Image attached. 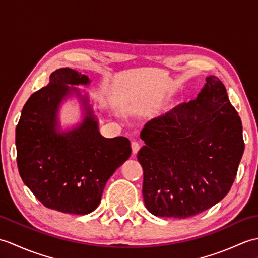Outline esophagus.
I'll use <instances>...</instances> for the list:
<instances>
[{"label":"esophagus","mask_w":258,"mask_h":258,"mask_svg":"<svg viewBox=\"0 0 258 258\" xmlns=\"http://www.w3.org/2000/svg\"><path fill=\"white\" fill-rule=\"evenodd\" d=\"M140 143H138V142H132V152H133V154L135 155L136 153L139 152V150H140Z\"/></svg>","instance_id":"esophagus-1"}]
</instances>
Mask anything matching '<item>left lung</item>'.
<instances>
[{
    "mask_svg": "<svg viewBox=\"0 0 258 258\" xmlns=\"http://www.w3.org/2000/svg\"><path fill=\"white\" fill-rule=\"evenodd\" d=\"M141 139L144 204L160 217L187 218L222 201L245 147L242 120L214 75L195 100L147 122Z\"/></svg>",
    "mask_w": 258,
    "mask_h": 258,
    "instance_id": "obj_1",
    "label": "left lung"
}]
</instances>
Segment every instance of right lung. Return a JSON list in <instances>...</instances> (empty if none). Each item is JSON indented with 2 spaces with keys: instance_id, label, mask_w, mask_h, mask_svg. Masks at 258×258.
I'll return each mask as SVG.
<instances>
[{
  "instance_id": "1",
  "label": "right lung",
  "mask_w": 258,
  "mask_h": 258,
  "mask_svg": "<svg viewBox=\"0 0 258 258\" xmlns=\"http://www.w3.org/2000/svg\"><path fill=\"white\" fill-rule=\"evenodd\" d=\"M90 83L86 75L72 69L54 71L50 83L25 103L15 131L16 161L23 183L47 208L76 215L96 210L108 178L132 153L126 138L101 135L89 96L74 87ZM73 94L80 98L85 117L63 131L58 111Z\"/></svg>"
}]
</instances>
